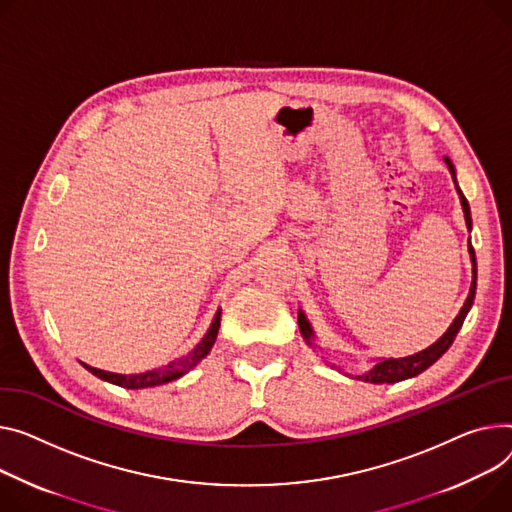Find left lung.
Instances as JSON below:
<instances>
[{"label": "left lung", "mask_w": 512, "mask_h": 512, "mask_svg": "<svg viewBox=\"0 0 512 512\" xmlns=\"http://www.w3.org/2000/svg\"><path fill=\"white\" fill-rule=\"evenodd\" d=\"M451 175H453V181H455V187H457V193L461 197V206H463V214H465V222H467V228H471V214H469V203L465 199V195L461 193L459 185H457V179H455V166L449 158H445ZM469 255H471V261H473V282H471V290H469V296L463 304V309L459 311L457 319L451 323V327L447 329V333L442 335L436 344H432L430 348L414 354V356H407V358H389V360H381L374 364L366 374H360V377H354L358 381H366V383H374V385H383V383H399L403 379H410V377H416V374H420L422 370H426L428 366H432L442 354H445L451 344L455 342V337L471 309L473 304V298H475V284H478V267H475V251L473 247L469 245ZM298 327H300V333L302 337L306 339L313 346V329H311V323L306 321V317L302 313H298Z\"/></svg>", "instance_id": "8db88e82"}]
</instances>
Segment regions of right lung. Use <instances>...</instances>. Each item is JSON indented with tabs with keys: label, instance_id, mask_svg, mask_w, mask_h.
<instances>
[{
	"label": "right lung",
	"instance_id": "1",
	"mask_svg": "<svg viewBox=\"0 0 512 512\" xmlns=\"http://www.w3.org/2000/svg\"><path fill=\"white\" fill-rule=\"evenodd\" d=\"M218 329H220V311L216 313V317H214L206 337H203L201 342L195 346V350H191L189 354H185L183 358H179L175 362H170L164 368L148 370V372H142V374H115V372L92 368L88 364H84V366L94 374V377H98L102 381H109V383L119 385V387H125V389H146V387L164 385V383H170V381L183 377V374L189 372L201 358H206L210 354V350H212V346L216 342Z\"/></svg>",
	"mask_w": 512,
	"mask_h": 512
}]
</instances>
